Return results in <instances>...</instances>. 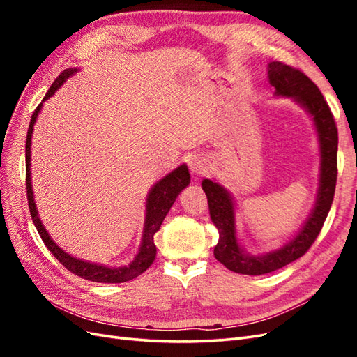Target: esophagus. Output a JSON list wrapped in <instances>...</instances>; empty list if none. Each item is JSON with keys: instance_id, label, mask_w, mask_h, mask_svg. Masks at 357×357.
I'll use <instances>...</instances> for the list:
<instances>
[{"instance_id": "1", "label": "esophagus", "mask_w": 357, "mask_h": 357, "mask_svg": "<svg viewBox=\"0 0 357 357\" xmlns=\"http://www.w3.org/2000/svg\"><path fill=\"white\" fill-rule=\"evenodd\" d=\"M188 165L193 176H201L208 168V162L202 155H192L188 159Z\"/></svg>"}]
</instances>
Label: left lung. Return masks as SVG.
<instances>
[{"mask_svg":"<svg viewBox=\"0 0 357 357\" xmlns=\"http://www.w3.org/2000/svg\"><path fill=\"white\" fill-rule=\"evenodd\" d=\"M266 71L268 82L274 88V96L290 98L301 109H304L316 129L320 153L319 186L314 205L299 231L274 250L253 255L247 252L240 243L236 232V204L232 193L218 180H202L201 186L208 199L210 218L219 231V243L214 247V257L231 271L245 275L273 273L304 255L317 238L326 220L337 185L338 131L321 92L304 73L286 63L271 61Z\"/></svg>","mask_w":357,"mask_h":357,"instance_id":"obj_1","label":"left lung"}]
</instances>
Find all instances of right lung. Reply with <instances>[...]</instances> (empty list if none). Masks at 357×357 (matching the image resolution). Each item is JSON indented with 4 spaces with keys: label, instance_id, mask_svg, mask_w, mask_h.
<instances>
[{
    "label": "right lung",
    "instance_id": "add662e5",
    "mask_svg": "<svg viewBox=\"0 0 357 357\" xmlns=\"http://www.w3.org/2000/svg\"><path fill=\"white\" fill-rule=\"evenodd\" d=\"M80 71V68H67L63 70L59 77L53 82L49 92L43 98L41 104L37 107V110L32 113L28 134H26V144H25V160H26V195H28V205L31 211L32 222H34L36 228L45 241L46 247L53 253L58 261L66 266L68 271L79 275L84 280L95 283H125L143 274L146 269L153 264L156 256V245L153 241L155 234L159 231L162 222H164L165 215L168 214L172 204L180 195L183 189H186L190 183L189 168L186 164H181L177 168L172 169L165 177L158 180L155 185L150 188L147 197H146V211H144V225H143V234H142V243H139L138 252L134 259L128 265L123 266H107L102 264H95L84 261V259L75 257L67 253L63 248H61L50 234L46 231L45 225H43L38 210L34 199V190H32V180H31V144H32V132H34V125L38 119V114L43 109V102L47 101L50 96L55 95V92L66 83L70 77Z\"/></svg>",
    "mask_w": 357,
    "mask_h": 357
}]
</instances>
